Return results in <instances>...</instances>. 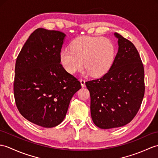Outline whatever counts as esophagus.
Instances as JSON below:
<instances>
[{"label": "esophagus", "mask_w": 158, "mask_h": 158, "mask_svg": "<svg viewBox=\"0 0 158 158\" xmlns=\"http://www.w3.org/2000/svg\"><path fill=\"white\" fill-rule=\"evenodd\" d=\"M80 82H81V86L83 87H85V81L84 79H80Z\"/></svg>", "instance_id": "1"}]
</instances>
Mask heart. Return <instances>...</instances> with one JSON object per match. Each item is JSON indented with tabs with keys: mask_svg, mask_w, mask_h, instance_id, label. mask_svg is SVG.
<instances>
[{
	"mask_svg": "<svg viewBox=\"0 0 158 158\" xmlns=\"http://www.w3.org/2000/svg\"><path fill=\"white\" fill-rule=\"evenodd\" d=\"M116 47L111 40L94 36H80L71 42L70 48L60 53L62 67L74 74L83 66L85 72L99 77L107 71L114 59Z\"/></svg>",
	"mask_w": 158,
	"mask_h": 158,
	"instance_id": "b5f03b06",
	"label": "heart"
}]
</instances>
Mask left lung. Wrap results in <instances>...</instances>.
Returning <instances> with one entry per match:
<instances>
[{
    "label": "left lung",
    "instance_id": "8db88e82",
    "mask_svg": "<svg viewBox=\"0 0 158 158\" xmlns=\"http://www.w3.org/2000/svg\"><path fill=\"white\" fill-rule=\"evenodd\" d=\"M118 50L110 70L88 81L91 115L102 129L126 125L136 116L145 94L144 67L134 44L118 33Z\"/></svg>",
    "mask_w": 158,
    "mask_h": 158
}]
</instances>
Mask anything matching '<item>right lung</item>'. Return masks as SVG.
I'll return each instance as SVG.
<instances>
[{"instance_id":"add662e5","label":"right lung","mask_w":158,"mask_h":158,"mask_svg":"<svg viewBox=\"0 0 158 158\" xmlns=\"http://www.w3.org/2000/svg\"><path fill=\"white\" fill-rule=\"evenodd\" d=\"M65 36L59 31L35 29L16 60L13 91L17 108L25 118L42 127L61 123L73 95L81 88L79 81L60 64Z\"/></svg>"}]
</instances>
